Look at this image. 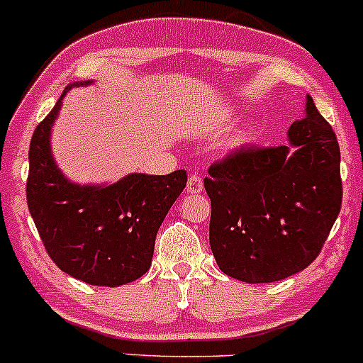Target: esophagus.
<instances>
[{"label":"esophagus","mask_w":363,"mask_h":363,"mask_svg":"<svg viewBox=\"0 0 363 363\" xmlns=\"http://www.w3.org/2000/svg\"><path fill=\"white\" fill-rule=\"evenodd\" d=\"M203 178L197 177V174H190L189 180H186V192L189 194H201L203 192Z\"/></svg>","instance_id":"esophagus-1"}]
</instances>
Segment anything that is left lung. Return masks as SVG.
Wrapping results in <instances>:
<instances>
[{
  "label": "left lung",
  "instance_id": "1",
  "mask_svg": "<svg viewBox=\"0 0 363 363\" xmlns=\"http://www.w3.org/2000/svg\"><path fill=\"white\" fill-rule=\"evenodd\" d=\"M339 167L337 138L311 96L290 125L289 145H248L211 164L209 245L222 272L272 283L308 267L341 211Z\"/></svg>",
  "mask_w": 363,
  "mask_h": 363
}]
</instances>
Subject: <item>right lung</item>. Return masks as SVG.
<instances>
[{
    "label": "right lung",
    "instance_id": "1",
    "mask_svg": "<svg viewBox=\"0 0 363 363\" xmlns=\"http://www.w3.org/2000/svg\"><path fill=\"white\" fill-rule=\"evenodd\" d=\"M73 85L33 133L28 208L45 250L61 271L89 285H125L150 269L157 230L185 189L186 171L133 173L111 185L71 183L52 157L50 130Z\"/></svg>",
    "mask_w": 363,
    "mask_h": 363
}]
</instances>
